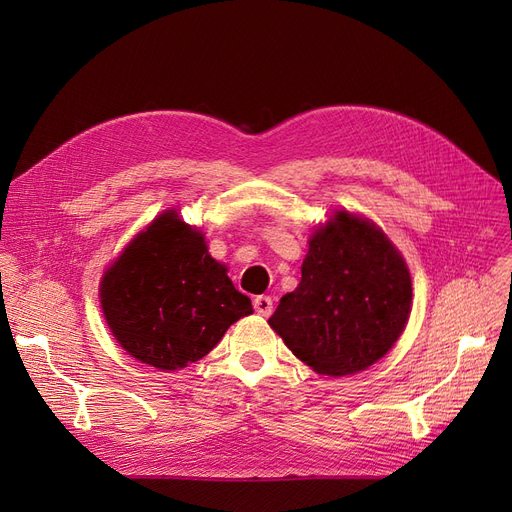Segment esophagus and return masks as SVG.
I'll return each mask as SVG.
<instances>
[{
	"label": "esophagus",
	"instance_id": "34e87169",
	"mask_svg": "<svg viewBox=\"0 0 512 512\" xmlns=\"http://www.w3.org/2000/svg\"><path fill=\"white\" fill-rule=\"evenodd\" d=\"M253 307L259 315L270 317L272 311H274V301H272V297H265V294H261V297L253 299Z\"/></svg>",
	"mask_w": 512,
	"mask_h": 512
}]
</instances>
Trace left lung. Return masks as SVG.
I'll return each mask as SVG.
<instances>
[{"mask_svg":"<svg viewBox=\"0 0 512 512\" xmlns=\"http://www.w3.org/2000/svg\"><path fill=\"white\" fill-rule=\"evenodd\" d=\"M409 267L373 222L336 211L309 238L301 282L270 317L292 355L321 375H351L380 361L405 330Z\"/></svg>","mask_w":512,"mask_h":512,"instance_id":"left-lung-1","label":"left lung"}]
</instances>
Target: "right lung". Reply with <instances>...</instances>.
I'll use <instances>...</instances> for the list:
<instances>
[{"label": "right lung", "mask_w": 512, "mask_h": 512, "mask_svg": "<svg viewBox=\"0 0 512 512\" xmlns=\"http://www.w3.org/2000/svg\"><path fill=\"white\" fill-rule=\"evenodd\" d=\"M226 272L207 253L203 234L168 209L103 274L107 326L130 357L155 369H182L253 313L251 299Z\"/></svg>", "instance_id": "obj_1"}]
</instances>
